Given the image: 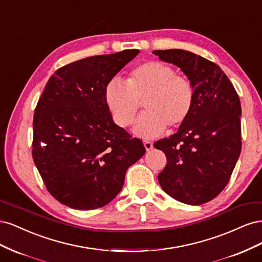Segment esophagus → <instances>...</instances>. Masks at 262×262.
I'll return each instance as SVG.
<instances>
[{
    "instance_id": "esophagus-1",
    "label": "esophagus",
    "mask_w": 262,
    "mask_h": 262,
    "mask_svg": "<svg viewBox=\"0 0 262 262\" xmlns=\"http://www.w3.org/2000/svg\"><path fill=\"white\" fill-rule=\"evenodd\" d=\"M144 147H145V149L147 150V152H148V150H150V149H152L153 148V144H152V142H149V141H144Z\"/></svg>"
}]
</instances>
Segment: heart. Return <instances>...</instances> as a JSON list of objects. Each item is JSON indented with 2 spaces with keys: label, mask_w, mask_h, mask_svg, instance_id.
<instances>
[{
  "label": "heart",
  "mask_w": 262,
  "mask_h": 262,
  "mask_svg": "<svg viewBox=\"0 0 262 262\" xmlns=\"http://www.w3.org/2000/svg\"><path fill=\"white\" fill-rule=\"evenodd\" d=\"M194 97L191 81L158 61L133 69L125 83L112 78L104 90L105 105L121 128L133 122L139 101H143L144 113L138 118L133 132L145 139L158 137L166 126L175 129L184 123L192 112Z\"/></svg>",
  "instance_id": "obj_1"
}]
</instances>
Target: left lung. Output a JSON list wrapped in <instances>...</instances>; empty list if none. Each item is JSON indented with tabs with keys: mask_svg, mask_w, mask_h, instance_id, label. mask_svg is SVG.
Returning <instances> with one entry per match:
<instances>
[{
	"mask_svg": "<svg viewBox=\"0 0 262 262\" xmlns=\"http://www.w3.org/2000/svg\"><path fill=\"white\" fill-rule=\"evenodd\" d=\"M153 53L178 67L195 91L192 112L177 133L154 143L167 158L158 182L179 202L203 204L225 188L239 158V97L215 63L181 49Z\"/></svg>",
	"mask_w": 262,
	"mask_h": 262,
	"instance_id": "8db88e82",
	"label": "left lung"
}]
</instances>
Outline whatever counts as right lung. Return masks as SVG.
Instances as JSON below:
<instances>
[{"label": "right lung", "instance_id": "add662e5", "mask_svg": "<svg viewBox=\"0 0 262 262\" xmlns=\"http://www.w3.org/2000/svg\"><path fill=\"white\" fill-rule=\"evenodd\" d=\"M139 52L94 55L62 67L38 101L34 162L51 195L69 208L109 203L121 191L126 170L145 153L141 140L114 122L104 99L106 84Z\"/></svg>", "mask_w": 262, "mask_h": 262}]
</instances>
